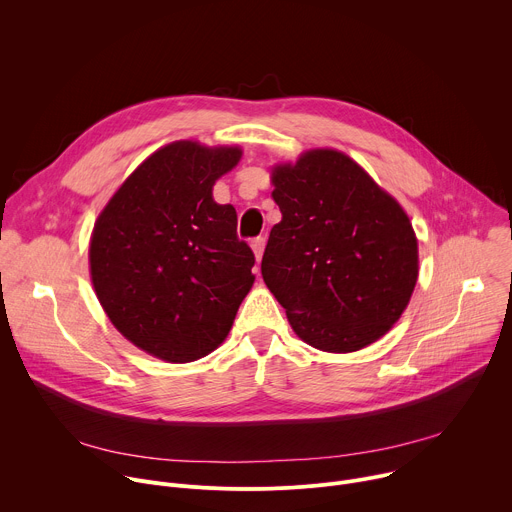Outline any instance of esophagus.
I'll use <instances>...</instances> for the list:
<instances>
[{
  "label": "esophagus",
  "mask_w": 512,
  "mask_h": 512,
  "mask_svg": "<svg viewBox=\"0 0 512 512\" xmlns=\"http://www.w3.org/2000/svg\"><path fill=\"white\" fill-rule=\"evenodd\" d=\"M251 247H253L255 259H257V265H259V261H261V257H263V251H265V237H257V239H253Z\"/></svg>",
  "instance_id": "1"
}]
</instances>
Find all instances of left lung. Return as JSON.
<instances>
[{"label":"left lung","mask_w":512,"mask_h":512,"mask_svg":"<svg viewBox=\"0 0 512 512\" xmlns=\"http://www.w3.org/2000/svg\"><path fill=\"white\" fill-rule=\"evenodd\" d=\"M271 180L281 221L261 273L291 328L324 352L373 344L401 318L417 283L409 216L336 150L306 152Z\"/></svg>","instance_id":"left-lung-1"}]
</instances>
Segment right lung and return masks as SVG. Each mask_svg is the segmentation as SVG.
Masks as SVG:
<instances>
[{
	"mask_svg": "<svg viewBox=\"0 0 512 512\" xmlns=\"http://www.w3.org/2000/svg\"><path fill=\"white\" fill-rule=\"evenodd\" d=\"M239 148L174 141L145 160L99 214L91 279L113 326L137 348L192 362L221 344L255 281L237 210L212 198Z\"/></svg>",
	"mask_w": 512,
	"mask_h": 512,
	"instance_id": "obj_1",
	"label": "right lung"
}]
</instances>
